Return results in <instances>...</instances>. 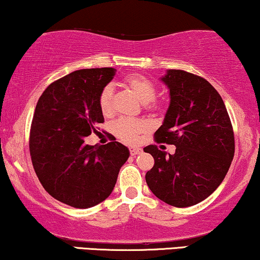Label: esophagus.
<instances>
[{
    "instance_id": "34e87169",
    "label": "esophagus",
    "mask_w": 260,
    "mask_h": 260,
    "mask_svg": "<svg viewBox=\"0 0 260 260\" xmlns=\"http://www.w3.org/2000/svg\"><path fill=\"white\" fill-rule=\"evenodd\" d=\"M129 151H130V155L131 156H136V155H138V154H141L142 152V149H140V148H129Z\"/></svg>"
}]
</instances>
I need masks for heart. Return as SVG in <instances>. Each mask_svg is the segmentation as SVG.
<instances>
[{
  "mask_svg": "<svg viewBox=\"0 0 260 260\" xmlns=\"http://www.w3.org/2000/svg\"><path fill=\"white\" fill-rule=\"evenodd\" d=\"M125 84L131 91L140 98L144 104V108L149 111H158L162 109V103L156 101V87L150 80L145 77L130 74L125 78ZM113 90L112 85H105L102 88L98 98V105L104 116H111L113 113ZM112 133L119 141L126 144H135L140 140L142 134H145L150 129V124L144 119L119 118L112 124Z\"/></svg>",
  "mask_w": 260,
  "mask_h": 260,
  "instance_id": "obj_1",
  "label": "heart"
}]
</instances>
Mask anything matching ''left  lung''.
I'll return each instance as SVG.
<instances>
[{"instance_id": "obj_1", "label": "left lung", "mask_w": 260, "mask_h": 260, "mask_svg": "<svg viewBox=\"0 0 260 260\" xmlns=\"http://www.w3.org/2000/svg\"><path fill=\"white\" fill-rule=\"evenodd\" d=\"M162 81L169 87L170 105L154 137L176 150L167 155L156 144L145 147L155 161L145 181L159 200L189 207L225 179L234 156L233 127L219 92L202 77L169 70Z\"/></svg>"}]
</instances>
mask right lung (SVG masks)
Wrapping results in <instances>:
<instances>
[{
	"label": "right lung",
	"instance_id": "right-lung-1",
	"mask_svg": "<svg viewBox=\"0 0 260 260\" xmlns=\"http://www.w3.org/2000/svg\"><path fill=\"white\" fill-rule=\"evenodd\" d=\"M115 73L112 67L74 71L48 85L35 108L29 133L35 174L49 195L74 208L109 198L129 157L116 138L101 147L84 143L104 123L98 98Z\"/></svg>",
	"mask_w": 260,
	"mask_h": 260
}]
</instances>
